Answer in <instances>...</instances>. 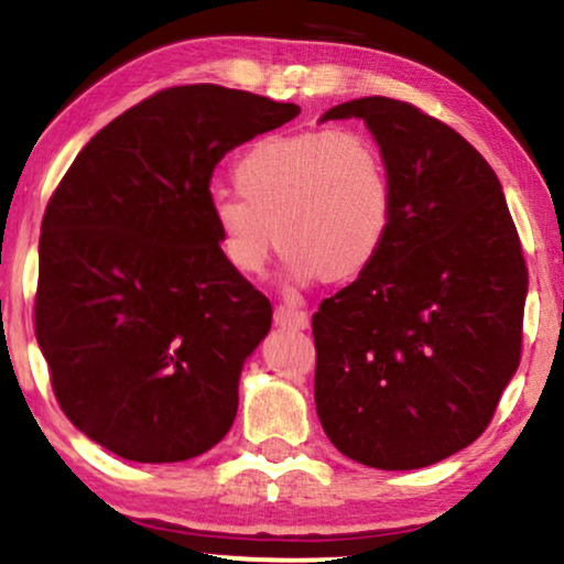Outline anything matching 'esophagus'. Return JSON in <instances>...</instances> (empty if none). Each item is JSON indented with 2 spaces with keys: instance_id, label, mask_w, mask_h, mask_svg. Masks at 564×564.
Masks as SVG:
<instances>
[{
  "instance_id": "1",
  "label": "esophagus",
  "mask_w": 564,
  "mask_h": 564,
  "mask_svg": "<svg viewBox=\"0 0 564 564\" xmlns=\"http://www.w3.org/2000/svg\"><path fill=\"white\" fill-rule=\"evenodd\" d=\"M275 325L289 327V329H304L306 325H310V319H306V312L296 310V306L281 304V306H275Z\"/></svg>"
}]
</instances>
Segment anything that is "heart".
<instances>
[{"label":"heart","mask_w":564,"mask_h":564,"mask_svg":"<svg viewBox=\"0 0 564 564\" xmlns=\"http://www.w3.org/2000/svg\"><path fill=\"white\" fill-rule=\"evenodd\" d=\"M235 185L237 195L212 200V219L237 275H260L278 239L302 281H352L392 231V170L377 139L358 129L262 137L237 160Z\"/></svg>","instance_id":"b5f03b06"}]
</instances>
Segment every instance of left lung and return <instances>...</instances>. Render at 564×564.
I'll use <instances>...</instances> for the list:
<instances>
[{
    "label": "left lung",
    "instance_id": "left-lung-1",
    "mask_svg": "<svg viewBox=\"0 0 564 564\" xmlns=\"http://www.w3.org/2000/svg\"><path fill=\"white\" fill-rule=\"evenodd\" d=\"M337 118H364L384 149L394 221L377 262L314 312V402L348 459L420 469L490 425L521 360L527 260L498 175L452 126L381 95Z\"/></svg>",
    "mask_w": 564,
    "mask_h": 564
}]
</instances>
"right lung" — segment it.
<instances>
[{
    "label": "right lung",
    "instance_id": "right-lung-1",
    "mask_svg": "<svg viewBox=\"0 0 564 564\" xmlns=\"http://www.w3.org/2000/svg\"><path fill=\"white\" fill-rule=\"evenodd\" d=\"M299 105L180 85L87 141L41 224L35 337L64 415L129 462L208 452L237 415L268 296L221 258L212 175Z\"/></svg>",
    "mask_w": 564,
    "mask_h": 564
}]
</instances>
